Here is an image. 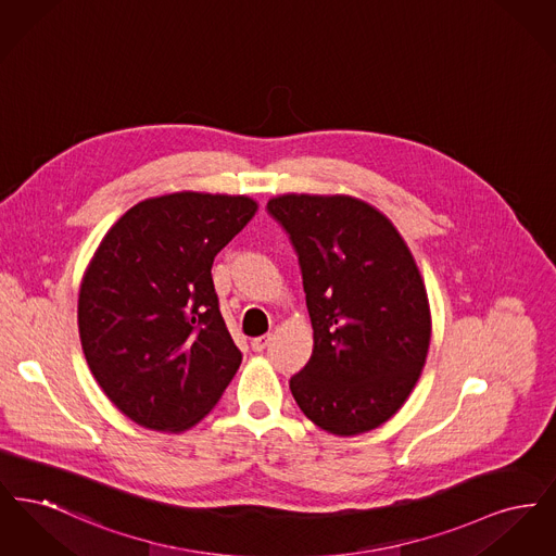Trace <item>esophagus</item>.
Instances as JSON below:
<instances>
[{
  "label": "esophagus",
  "instance_id": "obj_1",
  "mask_svg": "<svg viewBox=\"0 0 556 556\" xmlns=\"http://www.w3.org/2000/svg\"><path fill=\"white\" fill-rule=\"evenodd\" d=\"M268 344H270V336H261V338H254V340L250 342L254 352H263Z\"/></svg>",
  "mask_w": 556,
  "mask_h": 556
}]
</instances>
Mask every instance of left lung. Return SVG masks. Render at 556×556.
<instances>
[{
	"mask_svg": "<svg viewBox=\"0 0 556 556\" xmlns=\"http://www.w3.org/2000/svg\"><path fill=\"white\" fill-rule=\"evenodd\" d=\"M266 208L298 252L313 323V356L291 394L327 433H367L396 415L425 367L419 266L392 220L358 198L283 193Z\"/></svg>",
	"mask_w": 556,
	"mask_h": 556,
	"instance_id": "left-lung-1",
	"label": "left lung"
}]
</instances>
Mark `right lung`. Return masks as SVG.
Wrapping results in <instances>:
<instances>
[{
    "instance_id": "obj_1",
    "label": "right lung",
    "mask_w": 556,
    "mask_h": 556,
    "mask_svg": "<svg viewBox=\"0 0 556 556\" xmlns=\"http://www.w3.org/2000/svg\"><path fill=\"white\" fill-rule=\"evenodd\" d=\"M256 211L248 195L177 191L135 204L100 241L80 281V345L135 424L181 433L238 372L211 268Z\"/></svg>"
}]
</instances>
